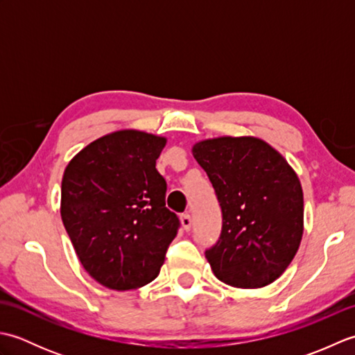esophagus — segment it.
I'll return each mask as SVG.
<instances>
[{
	"instance_id": "34e87169",
	"label": "esophagus",
	"mask_w": 355,
	"mask_h": 355,
	"mask_svg": "<svg viewBox=\"0 0 355 355\" xmlns=\"http://www.w3.org/2000/svg\"><path fill=\"white\" fill-rule=\"evenodd\" d=\"M180 220H182V225L184 230H189L191 225H192V218L189 214H183L182 216H180Z\"/></svg>"
}]
</instances>
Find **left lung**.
Listing matches in <instances>:
<instances>
[{"instance_id":"left-lung-1","label":"left lung","mask_w":355,"mask_h":355,"mask_svg":"<svg viewBox=\"0 0 355 355\" xmlns=\"http://www.w3.org/2000/svg\"><path fill=\"white\" fill-rule=\"evenodd\" d=\"M223 212L221 235L206 258L221 282L261 288L281 276L304 233V193L296 172L256 137H218L192 148Z\"/></svg>"}]
</instances>
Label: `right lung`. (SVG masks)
<instances>
[{"mask_svg":"<svg viewBox=\"0 0 355 355\" xmlns=\"http://www.w3.org/2000/svg\"><path fill=\"white\" fill-rule=\"evenodd\" d=\"M164 137L125 130L94 140L65 168L61 216L87 273L111 290H134L160 273L178 216L166 207L155 162Z\"/></svg>","mask_w":355,"mask_h":355,"instance_id":"1","label":"right lung"}]
</instances>
